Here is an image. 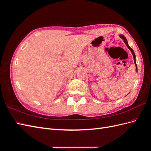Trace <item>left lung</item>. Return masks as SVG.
Here are the masks:
<instances>
[{
  "mask_svg": "<svg viewBox=\"0 0 151 151\" xmlns=\"http://www.w3.org/2000/svg\"><path fill=\"white\" fill-rule=\"evenodd\" d=\"M120 36V37L122 39V40H123V41H124V42H125V43L126 44V45H127V47L129 48V49L131 51V52H132V55H133V57H134V63H135V66H136V68H137V65H136V62H135V53H134V50H132V48H131V47H130V46L129 45V44H128V42H127V39H126V38L124 36H123V35H119Z\"/></svg>",
  "mask_w": 151,
  "mask_h": 151,
  "instance_id": "8db88e82",
  "label": "left lung"
}]
</instances>
